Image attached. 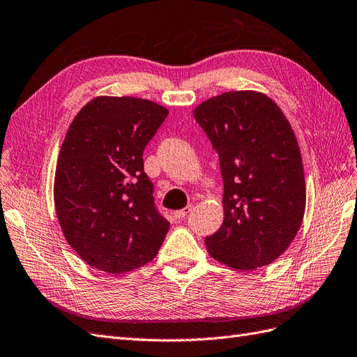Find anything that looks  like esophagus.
<instances>
[{
  "mask_svg": "<svg viewBox=\"0 0 357 357\" xmlns=\"http://www.w3.org/2000/svg\"><path fill=\"white\" fill-rule=\"evenodd\" d=\"M192 208H194V207H192V206H188V207H185V208L177 210L176 213H174V216H176L177 219H183V218H186V216L190 213V211H192Z\"/></svg>",
  "mask_w": 357,
  "mask_h": 357,
  "instance_id": "1",
  "label": "esophagus"
}]
</instances>
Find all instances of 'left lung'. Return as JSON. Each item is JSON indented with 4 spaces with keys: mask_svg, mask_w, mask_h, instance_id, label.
Returning a JSON list of instances; mask_svg holds the SVG:
<instances>
[{
    "mask_svg": "<svg viewBox=\"0 0 357 357\" xmlns=\"http://www.w3.org/2000/svg\"><path fill=\"white\" fill-rule=\"evenodd\" d=\"M194 117L219 156L224 222L208 254L237 271L273 263L302 225L306 190L296 135L278 105L257 91L202 102Z\"/></svg>",
    "mask_w": 357,
    "mask_h": 357,
    "instance_id": "1",
    "label": "left lung"
}]
</instances>
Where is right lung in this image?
Returning a JSON list of instances; mask_svg holds the SVG:
<instances>
[{
    "mask_svg": "<svg viewBox=\"0 0 357 357\" xmlns=\"http://www.w3.org/2000/svg\"><path fill=\"white\" fill-rule=\"evenodd\" d=\"M168 109L100 96L73 119L56 162L54 201L63 234L84 261L108 273L151 261L169 222L153 198L142 153Z\"/></svg>",
    "mask_w": 357,
    "mask_h": 357,
    "instance_id": "obj_1",
    "label": "right lung"
}]
</instances>
